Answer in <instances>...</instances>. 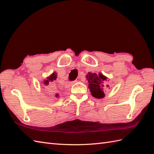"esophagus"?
Segmentation results:
<instances>
[{
    "instance_id": "esophagus-1",
    "label": "esophagus",
    "mask_w": 154,
    "mask_h": 154,
    "mask_svg": "<svg viewBox=\"0 0 154 154\" xmlns=\"http://www.w3.org/2000/svg\"><path fill=\"white\" fill-rule=\"evenodd\" d=\"M77 81H78L77 80H75V81H73V83H76V82H77Z\"/></svg>"
}]
</instances>
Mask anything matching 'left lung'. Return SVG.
Returning a JSON list of instances; mask_svg holds the SVG:
<instances>
[{
	"label": "left lung",
	"mask_w": 154,
	"mask_h": 154,
	"mask_svg": "<svg viewBox=\"0 0 154 154\" xmlns=\"http://www.w3.org/2000/svg\"><path fill=\"white\" fill-rule=\"evenodd\" d=\"M89 83V89L92 96L97 99H103L104 97V91L109 89L110 86L106 85L104 81H106L107 77L101 73L99 74L88 73L86 76Z\"/></svg>",
	"instance_id": "left-lung-1"
}]
</instances>
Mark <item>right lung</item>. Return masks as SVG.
<instances>
[{
    "label": "right lung",
    "mask_w": 154,
    "mask_h": 154,
    "mask_svg": "<svg viewBox=\"0 0 154 154\" xmlns=\"http://www.w3.org/2000/svg\"><path fill=\"white\" fill-rule=\"evenodd\" d=\"M56 79H57V73L56 72H54L53 73L51 74L50 76L46 78V79H45L44 81V84L45 86H48L49 83H50V82H53V81H55ZM58 96H59L58 94H55V97H57Z\"/></svg>",
    "instance_id": "add662e5"
}]
</instances>
